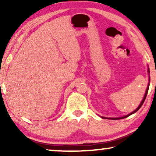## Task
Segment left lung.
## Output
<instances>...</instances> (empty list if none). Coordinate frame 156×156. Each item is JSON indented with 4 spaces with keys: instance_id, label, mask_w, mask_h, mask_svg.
Returning a JSON list of instances; mask_svg holds the SVG:
<instances>
[{
    "instance_id": "8db88e82",
    "label": "left lung",
    "mask_w": 156,
    "mask_h": 156,
    "mask_svg": "<svg viewBox=\"0 0 156 156\" xmlns=\"http://www.w3.org/2000/svg\"><path fill=\"white\" fill-rule=\"evenodd\" d=\"M148 74H150V69H149V68L148 69ZM149 85H150V75H149V82H148V87H147V89H146V93H145V95H144V99H143V100H142V101H141V103L140 104V105L138 106V107L136 108V109L135 110V111H133V112H131V114H128V115H126V116H122V117H119V118H106V117H103V116H101V118H103V119H112V120H117V119H125V118H126V117H128V116H129L130 115H131V114H134V113H136V112H137V111L139 109V108L141 107V106L143 105V104H144V101H145V99H146V96H147V94H148V89H149Z\"/></svg>"
}]
</instances>
